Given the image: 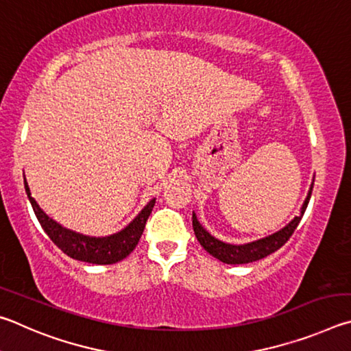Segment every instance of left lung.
I'll return each instance as SVG.
<instances>
[{"label":"left lung","instance_id":"left-lung-1","mask_svg":"<svg viewBox=\"0 0 351 351\" xmlns=\"http://www.w3.org/2000/svg\"><path fill=\"white\" fill-rule=\"evenodd\" d=\"M311 191H313V183L308 189V194H306V199L304 202L302 208H300V214L294 217L290 223L285 225L284 228L279 230L278 232H274L271 236H267L263 239H259V241H253L248 243H242V245H234V243H226L219 241L214 236H211L204 226L200 225L197 220V216L195 213H193V228H194V234L197 237V241L200 242L202 247H204L208 253L211 256L216 257L220 262L228 263V265H241V263H250V262H256L261 261L263 257L269 256L274 251H278L282 245H285L288 239L291 237L294 230L298 228V225L302 219L304 213L308 206V202L311 197Z\"/></svg>","mask_w":351,"mask_h":351}]
</instances>
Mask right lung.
<instances>
[{"instance_id":"1","label":"right lung","mask_w":351,"mask_h":351,"mask_svg":"<svg viewBox=\"0 0 351 351\" xmlns=\"http://www.w3.org/2000/svg\"><path fill=\"white\" fill-rule=\"evenodd\" d=\"M24 188H26V194L29 197L30 205H32L35 216L38 219L43 230L46 234L51 237V241L57 245V247L63 251L72 259L95 263V265H110V263H117L125 259L132 253L134 248L137 247L141 234H143L146 220L149 217L154 205H156V199L147 202V205L141 210L131 223L119 232L104 237H95V236H86L82 232L72 231L66 226L60 225L57 220L49 217L47 214L41 210L40 205L30 194L29 185L24 177Z\"/></svg>"}]
</instances>
